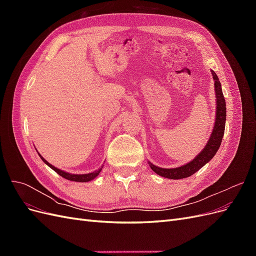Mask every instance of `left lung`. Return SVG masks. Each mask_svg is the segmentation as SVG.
<instances>
[{"instance_id":"8db88e82","label":"left lung","mask_w":256,"mask_h":256,"mask_svg":"<svg viewBox=\"0 0 256 256\" xmlns=\"http://www.w3.org/2000/svg\"><path fill=\"white\" fill-rule=\"evenodd\" d=\"M212 74L214 81L216 110L214 126L212 129V136L208 140V143L204 147V150L200 152L194 159L182 166L174 168H164L156 166L152 164H150V168L156 174L164 178H170V180H182V178L189 177L194 174L196 172H198L200 168H203L207 162L210 161L216 154V152H218L224 136V129H226V99H224V96H223L221 83L219 81L218 76H216V72L212 70Z\"/></svg>"}]
</instances>
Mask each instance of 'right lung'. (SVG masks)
<instances>
[{
	"mask_svg": "<svg viewBox=\"0 0 256 256\" xmlns=\"http://www.w3.org/2000/svg\"><path fill=\"white\" fill-rule=\"evenodd\" d=\"M40 158H42V160L46 164H47L48 166H50V168L53 170L54 172H56V173H58V175H60L62 177H64V178H66V180H72V182H90V180H94V178H95L96 176H98L99 173L102 172V168H100L96 170V171L92 172V173H88V174H72V173H67V172L62 171V170H60V168H56V166H53L52 164H49V162H48L47 160H44V158H42V156H40Z\"/></svg>",
	"mask_w": 256,
	"mask_h": 256,
	"instance_id": "obj_1",
	"label": "right lung"
}]
</instances>
